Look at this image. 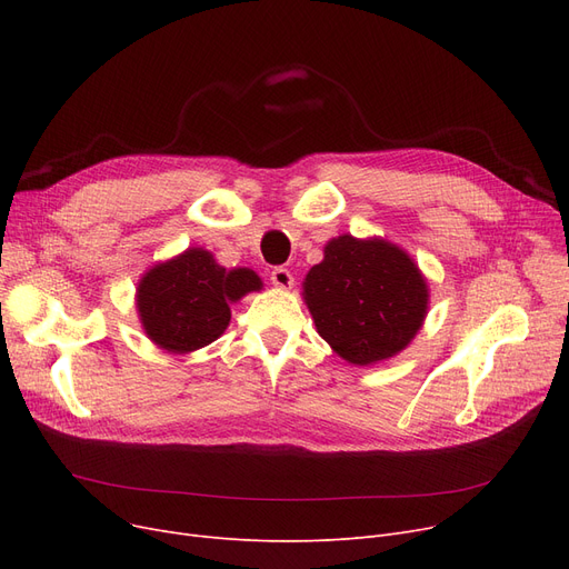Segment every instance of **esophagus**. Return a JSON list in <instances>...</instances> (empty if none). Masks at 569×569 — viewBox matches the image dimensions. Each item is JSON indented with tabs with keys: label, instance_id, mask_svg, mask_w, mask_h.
Returning <instances> with one entry per match:
<instances>
[{
	"label": "esophagus",
	"instance_id": "1",
	"mask_svg": "<svg viewBox=\"0 0 569 569\" xmlns=\"http://www.w3.org/2000/svg\"><path fill=\"white\" fill-rule=\"evenodd\" d=\"M269 281H272L277 288L281 290H290L295 286V277L290 274V269L286 267H274L272 269V277H269Z\"/></svg>",
	"mask_w": 569,
	"mask_h": 569
}]
</instances>
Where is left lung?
<instances>
[{
	"instance_id": "1",
	"label": "left lung",
	"mask_w": 569,
	"mask_h": 569,
	"mask_svg": "<svg viewBox=\"0 0 569 569\" xmlns=\"http://www.w3.org/2000/svg\"><path fill=\"white\" fill-rule=\"evenodd\" d=\"M318 335L350 365L401 352L427 318L429 286L415 260L380 237L339 234L302 283Z\"/></svg>"
}]
</instances>
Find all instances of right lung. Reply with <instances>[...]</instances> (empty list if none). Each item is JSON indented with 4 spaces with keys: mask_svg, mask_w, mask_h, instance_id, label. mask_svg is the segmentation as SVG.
<instances>
[{
    "mask_svg": "<svg viewBox=\"0 0 569 569\" xmlns=\"http://www.w3.org/2000/svg\"><path fill=\"white\" fill-rule=\"evenodd\" d=\"M260 288L253 269H226L209 251L191 247L147 269L136 307L149 339L168 352L184 355L217 341L230 322V305Z\"/></svg>",
    "mask_w": 569,
    "mask_h": 569,
    "instance_id": "right-lung-1",
    "label": "right lung"
}]
</instances>
